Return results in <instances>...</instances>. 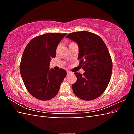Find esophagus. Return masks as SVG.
I'll return each instance as SVG.
<instances>
[{
  "instance_id": "1",
  "label": "esophagus",
  "mask_w": 134,
  "mask_h": 134,
  "mask_svg": "<svg viewBox=\"0 0 134 134\" xmlns=\"http://www.w3.org/2000/svg\"><path fill=\"white\" fill-rule=\"evenodd\" d=\"M71 71H67V75H69L70 74H71Z\"/></svg>"
}]
</instances>
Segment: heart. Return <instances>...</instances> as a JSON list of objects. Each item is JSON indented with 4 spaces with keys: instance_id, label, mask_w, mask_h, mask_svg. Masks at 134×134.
<instances>
[{
    "instance_id": "heart-1",
    "label": "heart",
    "mask_w": 134,
    "mask_h": 134,
    "mask_svg": "<svg viewBox=\"0 0 134 134\" xmlns=\"http://www.w3.org/2000/svg\"><path fill=\"white\" fill-rule=\"evenodd\" d=\"M74 43H75V42H70L69 43V45H72V44H73Z\"/></svg>"
}]
</instances>
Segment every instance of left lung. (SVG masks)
Masks as SVG:
<instances>
[{"mask_svg":"<svg viewBox=\"0 0 134 134\" xmlns=\"http://www.w3.org/2000/svg\"><path fill=\"white\" fill-rule=\"evenodd\" d=\"M66 38L78 44L79 65L85 71L83 74L74 72V94L84 100L97 98L105 91L112 75V61L107 47L99 35L88 31L74 32Z\"/></svg>","mask_w":134,"mask_h":134,"instance_id":"obj_1","label":"left lung"}]
</instances>
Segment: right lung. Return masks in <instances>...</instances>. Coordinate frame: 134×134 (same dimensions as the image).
<instances>
[{
    "label": "right lung",
    "instance_id": "obj_1",
    "mask_svg": "<svg viewBox=\"0 0 134 134\" xmlns=\"http://www.w3.org/2000/svg\"><path fill=\"white\" fill-rule=\"evenodd\" d=\"M66 34L47 33L32 39L27 44L20 63V72L26 89L40 100H48L57 94L67 75L65 70H49V62Z\"/></svg>",
    "mask_w": 134,
    "mask_h": 134
}]
</instances>
